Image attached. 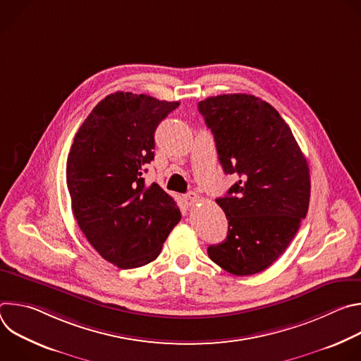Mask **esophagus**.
Segmentation results:
<instances>
[{"label":"esophagus","instance_id":"1","mask_svg":"<svg viewBox=\"0 0 361 361\" xmlns=\"http://www.w3.org/2000/svg\"><path fill=\"white\" fill-rule=\"evenodd\" d=\"M183 200H184V202H185L187 205H192V204H195V202L200 201V195L195 194V192H188V194L184 195Z\"/></svg>","mask_w":361,"mask_h":361}]
</instances>
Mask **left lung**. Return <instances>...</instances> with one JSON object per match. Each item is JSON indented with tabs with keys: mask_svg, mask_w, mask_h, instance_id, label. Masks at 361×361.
Wrapping results in <instances>:
<instances>
[{
	"mask_svg": "<svg viewBox=\"0 0 361 361\" xmlns=\"http://www.w3.org/2000/svg\"><path fill=\"white\" fill-rule=\"evenodd\" d=\"M226 174L238 181L217 198L228 220L227 238L209 247L210 259L235 276L270 267L305 219L310 169L290 127L269 102L223 94L198 102Z\"/></svg>",
	"mask_w": 361,
	"mask_h": 361,
	"instance_id": "8db88e82",
	"label": "left lung"
}]
</instances>
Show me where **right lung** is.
<instances>
[{"label":"right lung","instance_id":"add662e5","mask_svg":"<svg viewBox=\"0 0 361 361\" xmlns=\"http://www.w3.org/2000/svg\"><path fill=\"white\" fill-rule=\"evenodd\" d=\"M178 106L117 91L98 102L74 137L67 160L74 217L102 259L120 269L156 260L181 220L173 197L142 177L154 160L156 128Z\"/></svg>","mask_w":361,"mask_h":361}]
</instances>
